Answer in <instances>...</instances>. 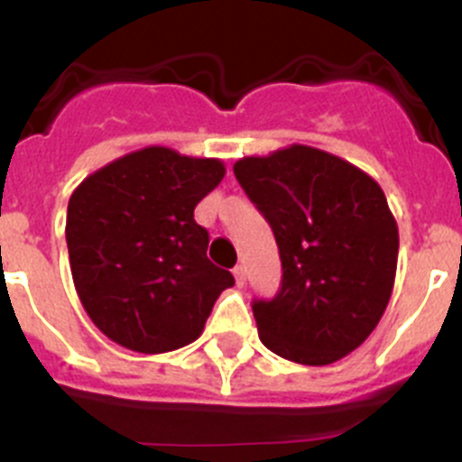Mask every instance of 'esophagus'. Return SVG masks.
Segmentation results:
<instances>
[{
    "label": "esophagus",
    "mask_w": 462,
    "mask_h": 462,
    "mask_svg": "<svg viewBox=\"0 0 462 462\" xmlns=\"http://www.w3.org/2000/svg\"><path fill=\"white\" fill-rule=\"evenodd\" d=\"M234 277H236V284H238V287H245V282H247V275H245V268L243 266H236L234 268Z\"/></svg>",
    "instance_id": "esophagus-1"
}]
</instances>
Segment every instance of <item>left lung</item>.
I'll return each instance as SVG.
<instances>
[{
  "label": "left lung",
  "instance_id": "obj_1",
  "mask_svg": "<svg viewBox=\"0 0 462 462\" xmlns=\"http://www.w3.org/2000/svg\"><path fill=\"white\" fill-rule=\"evenodd\" d=\"M234 173L280 247V291L252 303L261 342L300 365L340 361L368 340L393 291L398 224L382 187L310 145L243 157Z\"/></svg>",
  "mask_w": 462,
  "mask_h": 462
}]
</instances>
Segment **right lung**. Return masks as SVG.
Returning a JSON list of instances; mask_svg holds the SVG:
<instances>
[{
    "label": "right lung",
    "instance_id": "add662e5",
    "mask_svg": "<svg viewBox=\"0 0 462 462\" xmlns=\"http://www.w3.org/2000/svg\"><path fill=\"white\" fill-rule=\"evenodd\" d=\"M219 159L150 145L88 175L69 199V263L94 326L117 345L164 354L203 333L234 275L208 259L194 208L222 182Z\"/></svg>",
    "mask_w": 462,
    "mask_h": 462
}]
</instances>
